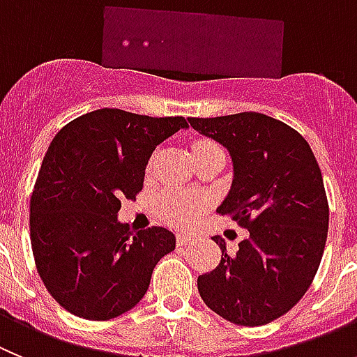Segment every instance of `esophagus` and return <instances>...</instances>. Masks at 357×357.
<instances>
[{"label":"esophagus","instance_id":"obj_1","mask_svg":"<svg viewBox=\"0 0 357 357\" xmlns=\"http://www.w3.org/2000/svg\"><path fill=\"white\" fill-rule=\"evenodd\" d=\"M192 240H194V236H192L190 233H183V231H179V233L176 234V242H178V245H188Z\"/></svg>","mask_w":357,"mask_h":357}]
</instances>
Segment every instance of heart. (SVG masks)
Returning <instances> with one entry per match:
<instances>
[{"label": "heart", "instance_id": "heart-1", "mask_svg": "<svg viewBox=\"0 0 357 357\" xmlns=\"http://www.w3.org/2000/svg\"><path fill=\"white\" fill-rule=\"evenodd\" d=\"M220 149L215 142L206 139H199L192 144L194 156L197 158L202 153ZM208 197L197 192L179 190V188H167L158 197V211L160 217L167 222L174 224L179 227H188L199 220L202 211L208 206Z\"/></svg>", "mask_w": 357, "mask_h": 357}]
</instances>
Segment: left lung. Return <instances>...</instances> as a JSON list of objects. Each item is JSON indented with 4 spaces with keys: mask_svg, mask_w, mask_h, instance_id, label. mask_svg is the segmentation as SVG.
Instances as JSON below:
<instances>
[{
    "mask_svg": "<svg viewBox=\"0 0 357 357\" xmlns=\"http://www.w3.org/2000/svg\"><path fill=\"white\" fill-rule=\"evenodd\" d=\"M199 133L227 147L231 190L217 208L249 231L236 252L197 278L202 301L236 326H265L303 298L319 271L329 227L320 167L303 135L258 112L188 117Z\"/></svg>",
    "mask_w": 357,
    "mask_h": 357,
    "instance_id": "obj_1",
    "label": "left lung"
}]
</instances>
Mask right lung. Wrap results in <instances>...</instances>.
<instances>
[{
	"label": "right lung",
	"instance_id": "add662e5",
	"mask_svg": "<svg viewBox=\"0 0 357 357\" xmlns=\"http://www.w3.org/2000/svg\"><path fill=\"white\" fill-rule=\"evenodd\" d=\"M186 126L185 117L101 108L54 135L31 192L30 238L38 275L63 310L110 320L146 295L176 236L119 222L121 199L137 197L153 151Z\"/></svg>",
	"mask_w": 357,
	"mask_h": 357
}]
</instances>
